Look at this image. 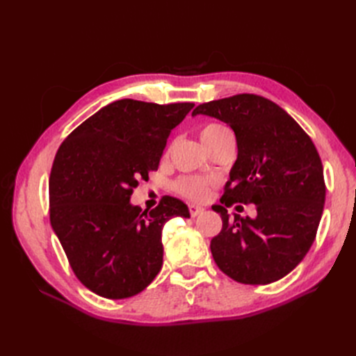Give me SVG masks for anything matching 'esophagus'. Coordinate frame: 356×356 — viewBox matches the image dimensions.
<instances>
[{
  "label": "esophagus",
  "instance_id": "34e87169",
  "mask_svg": "<svg viewBox=\"0 0 356 356\" xmlns=\"http://www.w3.org/2000/svg\"><path fill=\"white\" fill-rule=\"evenodd\" d=\"M188 209H190V213L191 217H197V215H200L204 209L202 207H199V204H188Z\"/></svg>",
  "mask_w": 356,
  "mask_h": 356
}]
</instances>
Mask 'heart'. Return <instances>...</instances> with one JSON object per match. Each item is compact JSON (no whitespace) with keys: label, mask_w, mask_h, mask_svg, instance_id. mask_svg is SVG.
Here are the masks:
<instances>
[{"label":"heart","mask_w":356,"mask_h":356,"mask_svg":"<svg viewBox=\"0 0 356 356\" xmlns=\"http://www.w3.org/2000/svg\"><path fill=\"white\" fill-rule=\"evenodd\" d=\"M229 132L227 127H224L218 123H209L207 126L202 127L200 131V139L202 143L207 147L211 144L215 138H218L220 135ZM211 182L208 179H203L200 177H182L177 179L175 182V190L181 193L182 196H186L193 200H204L208 196Z\"/></svg>","instance_id":"obj_1"}]
</instances>
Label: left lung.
I'll return each mask as SVG.
<instances>
[{"instance_id": "1", "label": "left lung", "mask_w": 356, "mask_h": 356, "mask_svg": "<svg viewBox=\"0 0 356 356\" xmlns=\"http://www.w3.org/2000/svg\"><path fill=\"white\" fill-rule=\"evenodd\" d=\"M227 123L238 159L221 203L254 202L255 219L230 218L222 204V229L211 241L215 263L236 282L272 284L303 260L315 241L325 203L324 168L309 135L281 106L242 93L200 104L191 115Z\"/></svg>"}]
</instances>
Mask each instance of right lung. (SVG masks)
<instances>
[{"label":"right lung","mask_w":356,"mask_h":356,"mask_svg":"<svg viewBox=\"0 0 356 356\" xmlns=\"http://www.w3.org/2000/svg\"><path fill=\"white\" fill-rule=\"evenodd\" d=\"M195 106L111 102L67 136L49 179L50 224L79 281L120 300L145 289L163 264L161 230L187 204L165 196L148 211L131 203L139 179L157 170L170 131Z\"/></svg>","instance_id":"right-lung-1"}]
</instances>
